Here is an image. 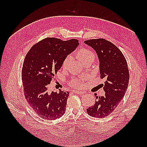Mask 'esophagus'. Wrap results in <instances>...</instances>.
<instances>
[{"label":"esophagus","instance_id":"34e87169","mask_svg":"<svg viewBox=\"0 0 147 147\" xmlns=\"http://www.w3.org/2000/svg\"><path fill=\"white\" fill-rule=\"evenodd\" d=\"M74 93H76V94H78V95H82V94H85V92H76V91H73V92Z\"/></svg>","mask_w":147,"mask_h":147}]
</instances>
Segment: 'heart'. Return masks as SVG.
I'll use <instances>...</instances> for the list:
<instances>
[{"label": "heart", "mask_w": 147, "mask_h": 147, "mask_svg": "<svg viewBox=\"0 0 147 147\" xmlns=\"http://www.w3.org/2000/svg\"><path fill=\"white\" fill-rule=\"evenodd\" d=\"M76 57L80 61L82 62L83 64H85V62L88 61H93L95 60V54L91 50L88 49H83L78 51L76 54ZM71 61V57L69 55L65 57L62 63V67L64 69H66L69 65ZM86 78V76H82L80 78H74L71 80L69 82V85L71 87L75 89H80L82 88L84 85V81Z\"/></svg>", "instance_id": "1"}]
</instances>
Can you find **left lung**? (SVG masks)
<instances>
[{
	"label": "left lung",
	"mask_w": 147,
	"mask_h": 147,
	"mask_svg": "<svg viewBox=\"0 0 147 147\" xmlns=\"http://www.w3.org/2000/svg\"><path fill=\"white\" fill-rule=\"evenodd\" d=\"M95 50L100 61V78L105 80L104 96L95 95V104L86 109L87 114L102 118L111 114L124 98L128 86L129 73L123 53L112 42L104 38L85 41Z\"/></svg>",
	"instance_id": "left-lung-1"
}]
</instances>
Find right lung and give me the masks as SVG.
Wrapping results in <instances>:
<instances>
[{
	"label": "right lung",
	"mask_w": 147,
	"mask_h": 147,
	"mask_svg": "<svg viewBox=\"0 0 147 147\" xmlns=\"http://www.w3.org/2000/svg\"><path fill=\"white\" fill-rule=\"evenodd\" d=\"M79 45L76 39L63 41L48 37L34 44L23 61L21 78L28 104L36 114L47 120L64 115L69 92L49 93L47 85L54 79L64 59Z\"/></svg>",
	"instance_id": "1"
}]
</instances>
